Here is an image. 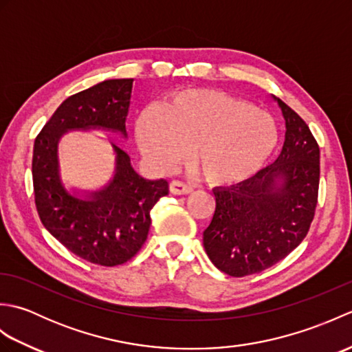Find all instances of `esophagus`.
I'll return each instance as SVG.
<instances>
[{"label":"esophagus","mask_w":352,"mask_h":352,"mask_svg":"<svg viewBox=\"0 0 352 352\" xmlns=\"http://www.w3.org/2000/svg\"><path fill=\"white\" fill-rule=\"evenodd\" d=\"M169 189H170V193H174V195H189V193L193 192V188L190 184L183 183L180 180L172 182L170 186H169Z\"/></svg>","instance_id":"obj_1"}]
</instances>
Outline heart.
I'll return each instance as SVG.
<instances>
[{"label": "heart", "instance_id": "obj_1", "mask_svg": "<svg viewBox=\"0 0 352 352\" xmlns=\"http://www.w3.org/2000/svg\"><path fill=\"white\" fill-rule=\"evenodd\" d=\"M136 138L155 166L174 168L192 149L193 168L204 182L231 184L263 166L278 142V125L243 98L195 89L178 94L162 110L142 111Z\"/></svg>", "mask_w": 352, "mask_h": 352}]
</instances>
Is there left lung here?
<instances>
[{
	"mask_svg": "<svg viewBox=\"0 0 352 352\" xmlns=\"http://www.w3.org/2000/svg\"><path fill=\"white\" fill-rule=\"evenodd\" d=\"M275 101L286 121L278 159L248 180L213 190L216 208L203 234L204 248L212 263L231 276L278 263L302 242L315 218L319 145L304 119Z\"/></svg>",
	"mask_w": 352,
	"mask_h": 352,
	"instance_id": "obj_1",
	"label": "left lung"
}]
</instances>
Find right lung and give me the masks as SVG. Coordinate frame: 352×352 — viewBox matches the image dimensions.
Segmentation results:
<instances>
[{
    "label": "right lung",
    "mask_w": 352,
    "mask_h": 352,
    "mask_svg": "<svg viewBox=\"0 0 352 352\" xmlns=\"http://www.w3.org/2000/svg\"><path fill=\"white\" fill-rule=\"evenodd\" d=\"M133 78L106 80L69 96L37 134L32 174L39 218L65 248L80 258L101 266L131 260L148 237L157 201L169 193L166 180H145L133 169L130 157L111 144L116 172L102 190L87 199L74 197L58 175L57 145L68 130L102 129L126 138Z\"/></svg>",
    "instance_id": "obj_1"
}]
</instances>
